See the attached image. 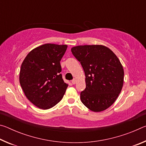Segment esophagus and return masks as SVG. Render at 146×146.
<instances>
[{"label": "esophagus", "mask_w": 146, "mask_h": 146, "mask_svg": "<svg viewBox=\"0 0 146 146\" xmlns=\"http://www.w3.org/2000/svg\"><path fill=\"white\" fill-rule=\"evenodd\" d=\"M76 79H73V80L71 81V82H72L73 84H76Z\"/></svg>", "instance_id": "1"}]
</instances>
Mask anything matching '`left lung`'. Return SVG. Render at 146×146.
I'll return each mask as SVG.
<instances>
[{
    "label": "left lung",
    "mask_w": 146,
    "mask_h": 146,
    "mask_svg": "<svg viewBox=\"0 0 146 146\" xmlns=\"http://www.w3.org/2000/svg\"><path fill=\"white\" fill-rule=\"evenodd\" d=\"M86 76V88L80 93L84 105L94 112L110 108L117 100L123 84V69L119 59L108 47L84 45L71 48Z\"/></svg>",
    "instance_id": "1"
}]
</instances>
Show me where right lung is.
Segmentation results:
<instances>
[{
    "mask_svg": "<svg viewBox=\"0 0 146 146\" xmlns=\"http://www.w3.org/2000/svg\"><path fill=\"white\" fill-rule=\"evenodd\" d=\"M67 45L46 44L33 49L23 62L19 81L28 99L36 107L48 110L63 98L68 84L61 75V58Z\"/></svg>",
    "mask_w": 146,
    "mask_h": 146,
    "instance_id": "obj_1",
    "label": "right lung"
}]
</instances>
